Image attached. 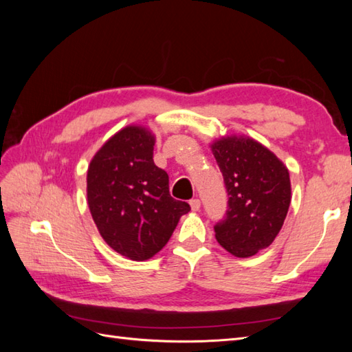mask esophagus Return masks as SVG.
Listing matches in <instances>:
<instances>
[{"label": "esophagus", "instance_id": "1", "mask_svg": "<svg viewBox=\"0 0 352 352\" xmlns=\"http://www.w3.org/2000/svg\"><path fill=\"white\" fill-rule=\"evenodd\" d=\"M199 207H201V201L198 199V198H193V199H190V208L193 212H198L199 210Z\"/></svg>", "mask_w": 352, "mask_h": 352}]
</instances>
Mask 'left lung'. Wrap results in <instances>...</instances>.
<instances>
[{"label":"left lung","mask_w":352,"mask_h":352,"mask_svg":"<svg viewBox=\"0 0 352 352\" xmlns=\"http://www.w3.org/2000/svg\"><path fill=\"white\" fill-rule=\"evenodd\" d=\"M212 151L228 193L227 213L214 226L216 241L236 257H251L274 242L286 219L289 170L251 138H221Z\"/></svg>","instance_id":"obj_1"}]
</instances>
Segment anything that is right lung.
I'll return each mask as SVG.
<instances>
[{
  "instance_id": "right-lung-1",
  "label": "right lung",
  "mask_w": 352,
  "mask_h": 352,
  "mask_svg": "<svg viewBox=\"0 0 352 352\" xmlns=\"http://www.w3.org/2000/svg\"><path fill=\"white\" fill-rule=\"evenodd\" d=\"M155 138L145 126L119 130L87 169V204L101 237L121 256L144 261L168 243L190 210L169 193V177L153 160Z\"/></svg>"
}]
</instances>
